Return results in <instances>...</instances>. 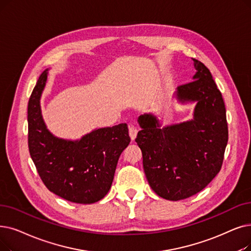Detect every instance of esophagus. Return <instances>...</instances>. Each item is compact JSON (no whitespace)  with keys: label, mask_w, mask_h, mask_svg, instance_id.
Wrapping results in <instances>:
<instances>
[{"label":"esophagus","mask_w":251,"mask_h":251,"mask_svg":"<svg viewBox=\"0 0 251 251\" xmlns=\"http://www.w3.org/2000/svg\"><path fill=\"white\" fill-rule=\"evenodd\" d=\"M137 132H138V130H137V128L135 126L129 125V135H130V137H131L132 140L135 139V137L137 135Z\"/></svg>","instance_id":"obj_1"}]
</instances>
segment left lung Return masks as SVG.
<instances>
[{
  "label": "left lung",
  "instance_id": "1",
  "mask_svg": "<svg viewBox=\"0 0 251 251\" xmlns=\"http://www.w3.org/2000/svg\"><path fill=\"white\" fill-rule=\"evenodd\" d=\"M194 60V81L177 87L178 101L196 102L190 121L161 128L151 114L141 115L135 141L143 152L149 184L170 201L202 191L220 172L227 144L226 106L210 71Z\"/></svg>",
  "mask_w": 251,
  "mask_h": 251
}]
</instances>
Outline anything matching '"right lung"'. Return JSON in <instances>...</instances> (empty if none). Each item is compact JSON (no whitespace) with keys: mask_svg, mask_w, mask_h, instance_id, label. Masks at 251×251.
I'll return each mask as SVG.
<instances>
[{"mask_svg":"<svg viewBox=\"0 0 251 251\" xmlns=\"http://www.w3.org/2000/svg\"><path fill=\"white\" fill-rule=\"evenodd\" d=\"M47 71L41 74L28 100L31 160L50 192L74 203H95L110 191L119 157L130 143L127 124L95 129L79 140L54 136L44 123L40 106Z\"/></svg>","mask_w":251,"mask_h":251,"instance_id":"1","label":"right lung"}]
</instances>
